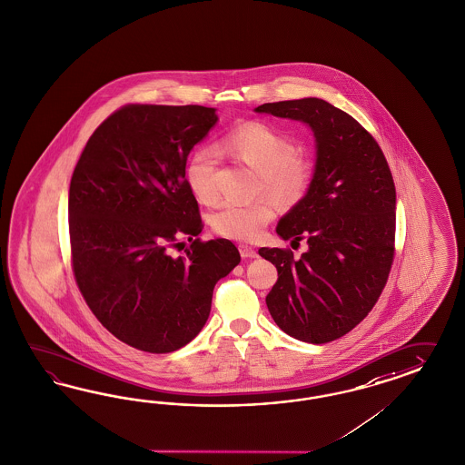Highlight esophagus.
I'll list each match as a JSON object with an SVG mask.
<instances>
[{
    "label": "esophagus",
    "mask_w": 465,
    "mask_h": 465,
    "mask_svg": "<svg viewBox=\"0 0 465 465\" xmlns=\"http://www.w3.org/2000/svg\"><path fill=\"white\" fill-rule=\"evenodd\" d=\"M240 255L243 259H255L257 257V251L251 247V245H245V243H240L239 245Z\"/></svg>",
    "instance_id": "1"
}]
</instances>
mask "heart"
Segmentation results:
<instances>
[{"label":"heart","instance_id":"obj_1","mask_svg":"<svg viewBox=\"0 0 465 465\" xmlns=\"http://www.w3.org/2000/svg\"><path fill=\"white\" fill-rule=\"evenodd\" d=\"M226 155L257 173V191H264L282 206H293L307 196L313 183V163L298 153L293 138L261 121H249L226 133ZM218 153L212 146L196 148L185 165V181L203 203L216 201L214 172ZM274 206L266 197L251 203H225L212 214L214 233L225 239L255 240L272 222Z\"/></svg>","mask_w":465,"mask_h":465}]
</instances>
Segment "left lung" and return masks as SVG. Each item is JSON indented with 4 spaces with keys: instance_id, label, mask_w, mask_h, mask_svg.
<instances>
[{
    "instance_id": "obj_1",
    "label": "left lung",
    "mask_w": 465,
    "mask_h": 465,
    "mask_svg": "<svg viewBox=\"0 0 465 465\" xmlns=\"http://www.w3.org/2000/svg\"><path fill=\"white\" fill-rule=\"evenodd\" d=\"M255 113L307 123L317 163L307 196L276 226L292 249L262 247L278 269L269 313L292 338L324 344L360 324L381 295L395 252V185L379 143L350 114L322 99L262 104Z\"/></svg>"
}]
</instances>
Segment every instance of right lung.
Masks as SVG:
<instances>
[{"mask_svg":"<svg viewBox=\"0 0 465 465\" xmlns=\"http://www.w3.org/2000/svg\"><path fill=\"white\" fill-rule=\"evenodd\" d=\"M218 121L203 105L127 104L100 124L73 170L71 268L86 305L111 334L146 352L196 338L213 288L240 262L203 230L185 181L187 156ZM187 238L183 256L173 249Z\"/></svg>","mask_w":465,"mask_h":465,"instance_id":"1","label":"right lung"}]
</instances>
